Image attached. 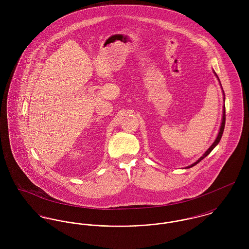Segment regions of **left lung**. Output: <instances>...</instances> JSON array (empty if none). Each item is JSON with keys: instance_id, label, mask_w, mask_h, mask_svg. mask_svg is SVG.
Listing matches in <instances>:
<instances>
[{"instance_id": "8db88e82", "label": "left lung", "mask_w": 249, "mask_h": 249, "mask_svg": "<svg viewBox=\"0 0 249 249\" xmlns=\"http://www.w3.org/2000/svg\"><path fill=\"white\" fill-rule=\"evenodd\" d=\"M214 72V71H213ZM214 74L216 75V73L214 72ZM216 77H217V75H216ZM218 78V77H217ZM219 80V79H218ZM223 99H224V101H225V95H224V93H223ZM223 114H222V121H221V125H220V128H219V132H218V134H217V137H216V139L214 140V142H213V144L207 149V151L196 161V162H195L194 164H192L191 166H189V167H187V169H189V168H192V167H194V166H196L197 163H199L203 158H205L212 150H213V148H214V146L219 142L220 141V139H221V136H222V134H223V130H224V125H225V106H223V112H222Z\"/></svg>"}]
</instances>
